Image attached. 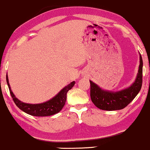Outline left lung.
Segmentation results:
<instances>
[{"label": "left lung", "instance_id": "left-lung-1", "mask_svg": "<svg viewBox=\"0 0 150 150\" xmlns=\"http://www.w3.org/2000/svg\"><path fill=\"white\" fill-rule=\"evenodd\" d=\"M142 58L140 56V66L137 78L128 88L120 92L105 91L90 82V97L92 101L97 108L105 111H115L126 107L135 99L140 91L142 84Z\"/></svg>", "mask_w": 150, "mask_h": 150}]
</instances>
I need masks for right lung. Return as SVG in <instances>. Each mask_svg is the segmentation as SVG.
Masks as SVG:
<instances>
[{
	"label": "right lung",
	"instance_id": "obj_1",
	"mask_svg": "<svg viewBox=\"0 0 150 150\" xmlns=\"http://www.w3.org/2000/svg\"><path fill=\"white\" fill-rule=\"evenodd\" d=\"M6 81L8 87H9L10 95H11L16 106L24 112L34 116H48L56 114V113L59 112L63 108L65 104L67 93L70 89L73 88L75 83V81L72 82L71 83L67 85L66 87H65L64 88L62 89L57 95L55 96L54 97L50 99L49 101H46V102L42 103V104H31L22 102L15 97L14 94H13V92L11 91V89H10L9 82H8V75H6Z\"/></svg>",
	"mask_w": 150,
	"mask_h": 150
}]
</instances>
